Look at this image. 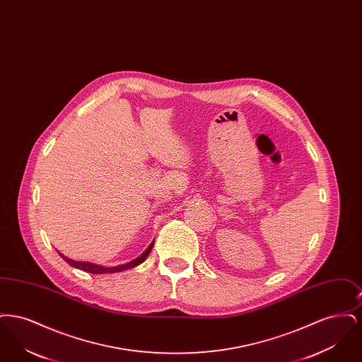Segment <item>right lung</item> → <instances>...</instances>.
Wrapping results in <instances>:
<instances>
[{
  "label": "right lung",
  "instance_id": "1",
  "mask_svg": "<svg viewBox=\"0 0 362 362\" xmlns=\"http://www.w3.org/2000/svg\"><path fill=\"white\" fill-rule=\"evenodd\" d=\"M153 244H155V243H152V244L144 251V254L139 255L138 258L132 260V262H127V263H124V264H121V266H115V267H104V266L95 264V263H90V262H77V260H73V259L62 255L61 252H58V254L62 257V259H64L65 262H68L71 267L80 269V270L86 272V273H90V274H107V273L111 274V273H119V272L127 270V269H133V267L138 266L139 263H142V262L146 259V257L151 254Z\"/></svg>",
  "mask_w": 362,
  "mask_h": 362
}]
</instances>
